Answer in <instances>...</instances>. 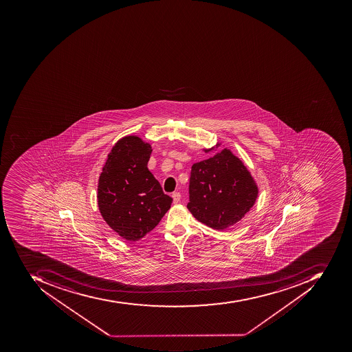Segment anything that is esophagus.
<instances>
[{
	"label": "esophagus",
	"mask_w": 352,
	"mask_h": 352,
	"mask_svg": "<svg viewBox=\"0 0 352 352\" xmlns=\"http://www.w3.org/2000/svg\"><path fill=\"white\" fill-rule=\"evenodd\" d=\"M173 202H175V204H177V202L179 201V199H181V194H179V192H175L173 194Z\"/></svg>",
	"instance_id": "obj_1"
}]
</instances>
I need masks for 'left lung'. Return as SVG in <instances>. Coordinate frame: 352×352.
<instances>
[{
    "mask_svg": "<svg viewBox=\"0 0 352 352\" xmlns=\"http://www.w3.org/2000/svg\"><path fill=\"white\" fill-rule=\"evenodd\" d=\"M188 192L190 213L207 226L223 230L249 212L258 190L243 162L224 148L192 166Z\"/></svg>",
    "mask_w": 352,
    "mask_h": 352,
    "instance_id": "obj_1",
    "label": "left lung"
}]
</instances>
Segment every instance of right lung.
Masks as SVG:
<instances>
[{
  "label": "right lung",
  "mask_w": 352,
  "mask_h": 352,
  "mask_svg": "<svg viewBox=\"0 0 352 352\" xmlns=\"http://www.w3.org/2000/svg\"><path fill=\"white\" fill-rule=\"evenodd\" d=\"M152 147L135 135L122 138L107 155L98 184V206L120 237L137 241L154 230L173 198L147 169Z\"/></svg>",
  "instance_id": "add662e5"
}]
</instances>
